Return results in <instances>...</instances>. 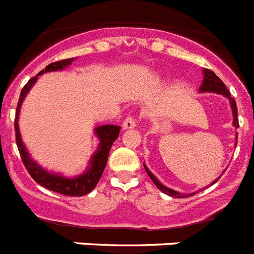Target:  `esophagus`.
I'll return each mask as SVG.
<instances>
[{"mask_svg": "<svg viewBox=\"0 0 254 254\" xmlns=\"http://www.w3.org/2000/svg\"><path fill=\"white\" fill-rule=\"evenodd\" d=\"M136 123H137L136 118L133 116H128L123 121V129H132L136 126Z\"/></svg>", "mask_w": 254, "mask_h": 254, "instance_id": "1", "label": "esophagus"}]
</instances>
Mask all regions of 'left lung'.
Here are the masks:
<instances>
[{
	"mask_svg": "<svg viewBox=\"0 0 254 254\" xmlns=\"http://www.w3.org/2000/svg\"><path fill=\"white\" fill-rule=\"evenodd\" d=\"M203 73H205V76H203V82H202V86H201V89H199V91H212V93H219V94H223V95H225L226 98H229L230 99V104H232V109H233V114H234V122H233V125L235 126V127H239V121H238V108H237V103H235V100L233 99L232 96H230V93H229V90L226 89L225 84H224L221 80H220L219 77H217L216 75H215L211 69H203ZM238 137V134H237ZM143 167H145V164H143ZM145 170H146V173L149 174V177L151 178V181L154 182V185L156 186V187L159 188V190H161V192H164L165 194H168V196H172V197H176V198H183V197H190V196H193L194 193H190V194H183V193H178V192H176V190H170V188H167L165 186H163L161 183H159V181L156 178H155L154 176L151 174V172H150L149 169H147L146 167H145ZM219 181V179H216V181L214 182V183H216V182ZM212 183V185H214Z\"/></svg>",
	"mask_w": 254,
	"mask_h": 254,
	"instance_id": "1",
	"label": "left lung"
}]
</instances>
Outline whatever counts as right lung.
<instances>
[{
    "label": "right lung",
    "mask_w": 254,
    "mask_h": 254,
    "mask_svg": "<svg viewBox=\"0 0 254 254\" xmlns=\"http://www.w3.org/2000/svg\"><path fill=\"white\" fill-rule=\"evenodd\" d=\"M72 58H67V60H61L57 62H53V64H48L44 69H42L38 75H35L34 77H31L26 85L22 87L21 93H20L19 103H17L16 107V116H15V136H16V145L17 149H19L20 156H21L22 164L24 167L26 168L28 173L30 174V177L37 182L38 185L43 186L47 190H51L53 192H57L60 194H64V196H71V197H80L85 196L89 192L95 188V186L98 185L100 177H102L103 172L105 169V165H107L108 161V155H109V150H111L112 145H113L114 141L118 138V134H120V126H112V125H105L100 126L95 129L96 134L100 140V145L98 151L94 154V156L91 158L90 161V168L85 174L80 177H76L73 179L69 178H64L62 176H55V174H51V173L46 172L44 169L38 165L37 163L31 160L29 158L28 152H26L25 146L22 143L21 137H20V131L19 127H17V116H19L20 107H21V103L25 98L26 93L30 90V87L33 86L35 81H37L38 76L42 75L44 72H48V71H57V69H62L64 67L68 66L71 62H72Z\"/></svg>",
    "instance_id": "obj_1"
}]
</instances>
